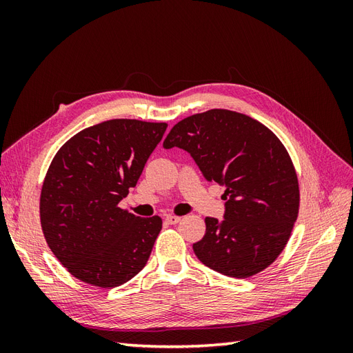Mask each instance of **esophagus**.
Segmentation results:
<instances>
[{"label":"esophagus","mask_w":353,"mask_h":353,"mask_svg":"<svg viewBox=\"0 0 353 353\" xmlns=\"http://www.w3.org/2000/svg\"><path fill=\"white\" fill-rule=\"evenodd\" d=\"M165 221H166L168 223H170V225H175V223H178V222L181 221V216H175V215H168V216L165 218Z\"/></svg>","instance_id":"1"}]
</instances>
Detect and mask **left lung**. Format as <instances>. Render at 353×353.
<instances>
[{"instance_id":"obj_1","label":"left lung","mask_w":353,"mask_h":353,"mask_svg":"<svg viewBox=\"0 0 353 353\" xmlns=\"http://www.w3.org/2000/svg\"><path fill=\"white\" fill-rule=\"evenodd\" d=\"M194 159L209 183L225 187L223 219L206 218L193 244L199 261L219 274L248 279L285 248L299 213V183L276 135L252 117L223 109L188 116L163 141Z\"/></svg>"}]
</instances>
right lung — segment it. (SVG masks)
<instances>
[{
	"label": "right lung",
	"mask_w": 353,
	"mask_h": 353,
	"mask_svg": "<svg viewBox=\"0 0 353 353\" xmlns=\"http://www.w3.org/2000/svg\"><path fill=\"white\" fill-rule=\"evenodd\" d=\"M166 123L112 119L85 128L61 145L41 191L48 248L78 280L103 288L140 272L162 230L159 216L119 208L137 185Z\"/></svg>",
	"instance_id": "add662e5"
}]
</instances>
